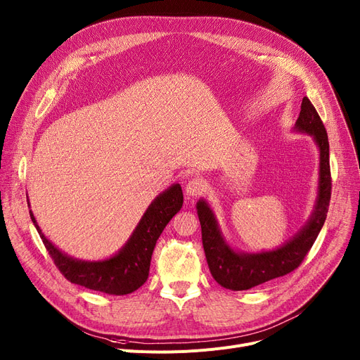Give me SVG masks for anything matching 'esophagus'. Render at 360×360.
Returning a JSON list of instances; mask_svg holds the SVG:
<instances>
[{
  "label": "esophagus",
  "mask_w": 360,
  "mask_h": 360,
  "mask_svg": "<svg viewBox=\"0 0 360 360\" xmlns=\"http://www.w3.org/2000/svg\"><path fill=\"white\" fill-rule=\"evenodd\" d=\"M206 188V183L203 179H199V177H195L190 180L186 186V195L188 198H198L200 196Z\"/></svg>",
  "instance_id": "1"
}]
</instances>
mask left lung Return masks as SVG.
<instances>
[{
	"label": "left lung",
	"mask_w": 360,
	"mask_h": 360,
	"mask_svg": "<svg viewBox=\"0 0 360 360\" xmlns=\"http://www.w3.org/2000/svg\"><path fill=\"white\" fill-rule=\"evenodd\" d=\"M300 132L312 135L320 148L319 199L308 224L290 241L278 250L257 255H241L224 241L214 212L205 200L198 202V217L202 226V243L207 266L214 279L224 288L247 290L298 269L319 237L326 222L331 198V173L328 136L324 123L308 97L302 98L300 117L295 123Z\"/></svg>",
	"instance_id": "obj_1"
}]
</instances>
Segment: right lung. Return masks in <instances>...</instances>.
I'll use <instances>...</instances> for the list:
<instances>
[{
    "mask_svg": "<svg viewBox=\"0 0 360 360\" xmlns=\"http://www.w3.org/2000/svg\"><path fill=\"white\" fill-rule=\"evenodd\" d=\"M181 205V186L173 184L146 209L126 245L116 256L103 262H81L63 255L41 234L32 210L30 218L55 266L67 281L91 290L120 297L132 293L146 282L157 240L165 225L179 212Z\"/></svg>",
    "mask_w": 360,
    "mask_h": 360,
    "instance_id": "add662e5",
    "label": "right lung"
}]
</instances>
